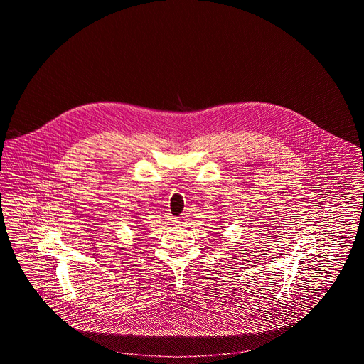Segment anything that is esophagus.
Instances as JSON below:
<instances>
[{
    "mask_svg": "<svg viewBox=\"0 0 364 364\" xmlns=\"http://www.w3.org/2000/svg\"><path fill=\"white\" fill-rule=\"evenodd\" d=\"M183 220H184V217H178V218L176 220V223H177V224H183Z\"/></svg>",
    "mask_w": 364,
    "mask_h": 364,
    "instance_id": "34e87169",
    "label": "esophagus"
}]
</instances>
